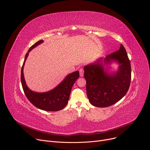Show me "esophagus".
<instances>
[{
	"instance_id": "esophagus-1",
	"label": "esophagus",
	"mask_w": 150,
	"mask_h": 150,
	"mask_svg": "<svg viewBox=\"0 0 150 150\" xmlns=\"http://www.w3.org/2000/svg\"><path fill=\"white\" fill-rule=\"evenodd\" d=\"M83 72H84V71H83V69H81L79 70V75H80L81 77H82L83 76Z\"/></svg>"
}]
</instances>
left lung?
Wrapping results in <instances>:
<instances>
[{
  "label": "left lung",
  "mask_w": 150,
  "mask_h": 150,
  "mask_svg": "<svg viewBox=\"0 0 150 150\" xmlns=\"http://www.w3.org/2000/svg\"><path fill=\"white\" fill-rule=\"evenodd\" d=\"M113 61L118 63L116 72L109 74L105 65ZM87 94L90 103L98 108H106L121 100L129 90L131 80L130 60L122 45L119 50L100 57L85 66Z\"/></svg>",
  "instance_id": "1"
}]
</instances>
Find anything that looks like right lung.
<instances>
[{"label":"right lung","instance_id":"add662e5","mask_svg":"<svg viewBox=\"0 0 150 150\" xmlns=\"http://www.w3.org/2000/svg\"><path fill=\"white\" fill-rule=\"evenodd\" d=\"M43 41L41 40L35 42L27 53L21 69V83L27 98L36 108L45 111L56 112L63 109L67 105L72 86L79 78V71H76L68 75L57 86L49 91L37 93L31 90L27 87L24 79V67L29 52Z\"/></svg>","mask_w":150,"mask_h":150}]
</instances>
